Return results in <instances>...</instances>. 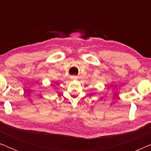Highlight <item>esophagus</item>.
Listing matches in <instances>:
<instances>
[{
  "mask_svg": "<svg viewBox=\"0 0 151 151\" xmlns=\"http://www.w3.org/2000/svg\"><path fill=\"white\" fill-rule=\"evenodd\" d=\"M71 80H75L77 79V76H71Z\"/></svg>",
  "mask_w": 151,
  "mask_h": 151,
  "instance_id": "esophagus-1",
  "label": "esophagus"
}]
</instances>
